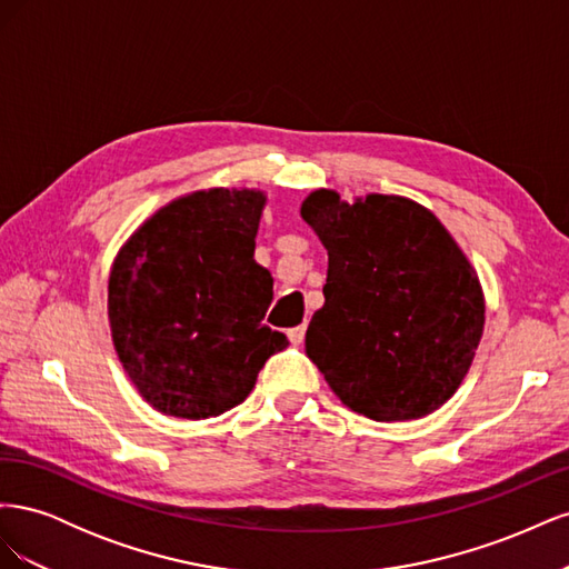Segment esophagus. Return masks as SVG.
I'll return each instance as SVG.
<instances>
[{
  "label": "esophagus",
  "mask_w": 569,
  "mask_h": 569,
  "mask_svg": "<svg viewBox=\"0 0 569 569\" xmlns=\"http://www.w3.org/2000/svg\"><path fill=\"white\" fill-rule=\"evenodd\" d=\"M287 335H289L291 343H301L303 337H306V322H301V325H297V327H291V330H289Z\"/></svg>",
  "instance_id": "1"
}]
</instances>
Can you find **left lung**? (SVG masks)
I'll list each match as a JSON object with an SVG mask.
<instances>
[{"label": "left lung", "mask_w": 569, "mask_h": 569, "mask_svg": "<svg viewBox=\"0 0 569 569\" xmlns=\"http://www.w3.org/2000/svg\"><path fill=\"white\" fill-rule=\"evenodd\" d=\"M301 218L327 249L306 356L339 401L377 422L418 420L462 385L485 332V291L422 203L316 189Z\"/></svg>", "instance_id": "left-lung-1"}]
</instances>
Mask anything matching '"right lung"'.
<instances>
[{
	"label": "right lung",
	"instance_id": "add662e5",
	"mask_svg": "<svg viewBox=\"0 0 569 569\" xmlns=\"http://www.w3.org/2000/svg\"><path fill=\"white\" fill-rule=\"evenodd\" d=\"M261 189L178 197L118 249L109 325L120 366L163 416L206 420L242 403L287 337L263 325L270 272L253 261Z\"/></svg>",
	"mask_w": 569,
	"mask_h": 569
}]
</instances>
